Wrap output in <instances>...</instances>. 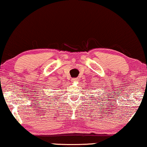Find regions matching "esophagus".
<instances>
[{
  "label": "esophagus",
  "mask_w": 147,
  "mask_h": 147,
  "mask_svg": "<svg viewBox=\"0 0 147 147\" xmlns=\"http://www.w3.org/2000/svg\"><path fill=\"white\" fill-rule=\"evenodd\" d=\"M79 80V78H73V79H72V82L75 83V82H77Z\"/></svg>",
  "instance_id": "esophagus-1"
}]
</instances>
